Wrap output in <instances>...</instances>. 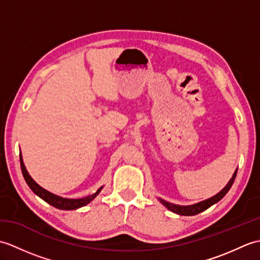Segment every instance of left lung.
I'll list each match as a JSON object with an SVG mask.
<instances>
[{
	"label": "left lung",
	"instance_id": "1",
	"mask_svg": "<svg viewBox=\"0 0 260 260\" xmlns=\"http://www.w3.org/2000/svg\"><path fill=\"white\" fill-rule=\"evenodd\" d=\"M236 175H237V170H236V172L234 173L233 178H231L230 181L228 182V184L225 185L223 189L218 193V194H215L210 199H207V200H204V201H201V202L196 203V204H192V206H179V204H173L171 202L165 201V200H163V199H158V200H159V202L163 204V206L167 207L170 210V211H172L176 214H180V215H196L198 213L204 211V210H207L208 208H210L211 206H213L214 203H217L218 201L221 200V199L225 194H227L228 191L230 190V187L233 186L235 179H236Z\"/></svg>",
	"mask_w": 260,
	"mask_h": 260
}]
</instances>
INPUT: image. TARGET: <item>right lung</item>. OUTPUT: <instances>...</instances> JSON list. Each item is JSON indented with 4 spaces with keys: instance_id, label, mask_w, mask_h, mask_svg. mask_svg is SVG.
Listing matches in <instances>:
<instances>
[{
    "instance_id": "add662e5",
    "label": "right lung",
    "mask_w": 260,
    "mask_h": 260,
    "mask_svg": "<svg viewBox=\"0 0 260 260\" xmlns=\"http://www.w3.org/2000/svg\"><path fill=\"white\" fill-rule=\"evenodd\" d=\"M20 163H21L22 174H23V178L26 182V184L30 186V189L33 192H35L38 197H40L42 200H45L47 203L51 204L52 207L57 208V209L75 210V209L84 207V206H86V204L89 203L90 201H92L93 199H95L99 194V192H101L102 189H103V186L99 187L97 192L93 193V194H90V196L81 198V199H67V198L59 197V196L53 194V193H51V192L47 191L46 189H43V187H41L35 180L31 178L30 174L27 173V171L25 169V165L23 163V158H22L21 153H20Z\"/></svg>"
}]
</instances>
